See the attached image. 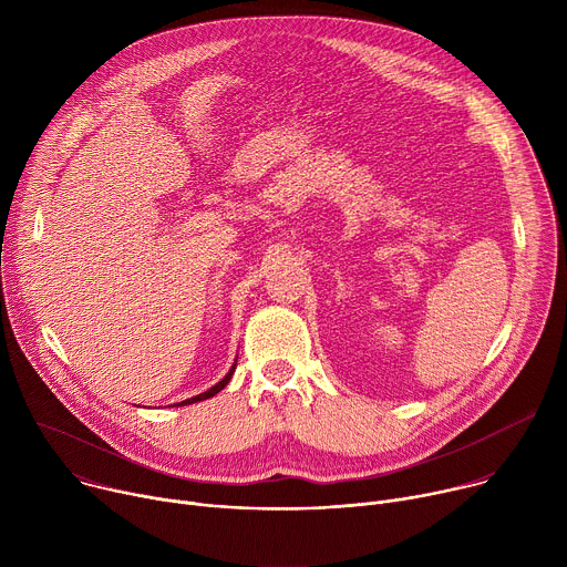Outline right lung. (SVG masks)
Returning a JSON list of instances; mask_svg holds the SVG:
<instances>
[{
    "instance_id": "obj_1",
    "label": "right lung",
    "mask_w": 567,
    "mask_h": 567,
    "mask_svg": "<svg viewBox=\"0 0 567 567\" xmlns=\"http://www.w3.org/2000/svg\"><path fill=\"white\" fill-rule=\"evenodd\" d=\"M233 372H235V363H233V368L228 370V374L219 381V383H215L210 390H206V392H202V394H197V396H193V399H186V401H179L182 403V406H188V403H195V401H204V399H208V396H215L228 381H230V377H233ZM179 403H177V406H179Z\"/></svg>"
}]
</instances>
